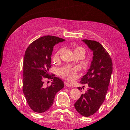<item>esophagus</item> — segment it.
<instances>
[{
  "label": "esophagus",
  "mask_w": 130,
  "mask_h": 130,
  "mask_svg": "<svg viewBox=\"0 0 130 130\" xmlns=\"http://www.w3.org/2000/svg\"><path fill=\"white\" fill-rule=\"evenodd\" d=\"M65 85H66V86L68 87H69V88H72V87H73V86H72V85H70V84L68 83H65Z\"/></svg>",
  "instance_id": "obj_1"
}]
</instances>
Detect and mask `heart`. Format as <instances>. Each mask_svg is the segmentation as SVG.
Wrapping results in <instances>:
<instances>
[{
	"label": "heart",
	"instance_id": "heart-1",
	"mask_svg": "<svg viewBox=\"0 0 130 130\" xmlns=\"http://www.w3.org/2000/svg\"><path fill=\"white\" fill-rule=\"evenodd\" d=\"M83 52H85V50L83 47L80 46H77L74 48V53H77ZM61 53V50H58L55 54L54 58L57 59L58 58L59 55H60ZM78 67H72L70 66H67V67H63L59 70L58 74L60 76L62 77L65 78L68 80H73L75 79L77 77V73L78 71Z\"/></svg>",
	"mask_w": 130,
	"mask_h": 130
}]
</instances>
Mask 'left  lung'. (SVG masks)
<instances>
[{
	"label": "left lung",
	"mask_w": 130,
	"mask_h": 130,
	"mask_svg": "<svg viewBox=\"0 0 130 130\" xmlns=\"http://www.w3.org/2000/svg\"><path fill=\"white\" fill-rule=\"evenodd\" d=\"M83 41L92 50L93 56L90 68L80 81L82 84H87L88 88L75 103L74 107L80 115L88 117L93 115L104 102L112 72V61L99 42L88 39Z\"/></svg>",
	"instance_id": "8db88e82"
}]
</instances>
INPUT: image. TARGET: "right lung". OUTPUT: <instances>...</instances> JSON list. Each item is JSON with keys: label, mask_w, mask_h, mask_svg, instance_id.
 Listing matches in <instances>:
<instances>
[{"label": "right lung", "mask_w": 130, "mask_h": 130, "mask_svg": "<svg viewBox=\"0 0 130 130\" xmlns=\"http://www.w3.org/2000/svg\"><path fill=\"white\" fill-rule=\"evenodd\" d=\"M65 39L46 36L36 39L27 48L23 63V92L27 104L32 111L42 113L53 105L54 97L63 88L60 78L50 75L51 56L54 46ZM45 78L54 79L51 86L45 87Z\"/></svg>", "instance_id": "add662e5"}]
</instances>
